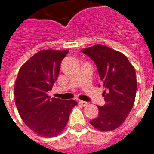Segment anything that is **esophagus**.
I'll list each match as a JSON object with an SVG mask.
<instances>
[{
  "label": "esophagus",
  "instance_id": "esophagus-1",
  "mask_svg": "<svg viewBox=\"0 0 154 154\" xmlns=\"http://www.w3.org/2000/svg\"><path fill=\"white\" fill-rule=\"evenodd\" d=\"M78 103H79L80 105L83 106V107H85V106H86L88 104L87 102H86V101H82V100H79V101H78Z\"/></svg>",
  "mask_w": 154,
  "mask_h": 154
}]
</instances>
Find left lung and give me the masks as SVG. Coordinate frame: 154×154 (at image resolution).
<instances>
[{
    "instance_id": "1",
    "label": "left lung",
    "mask_w": 154,
    "mask_h": 154,
    "mask_svg": "<svg viewBox=\"0 0 154 154\" xmlns=\"http://www.w3.org/2000/svg\"><path fill=\"white\" fill-rule=\"evenodd\" d=\"M82 51L95 63L106 88L103 94L105 104L98 106V117L90 123L102 131H113L123 123L135 103V68L126 55L106 45L97 44Z\"/></svg>"
}]
</instances>
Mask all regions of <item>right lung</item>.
I'll list each match as a JSON object with an SVG mask.
<instances>
[{
    "mask_svg": "<svg viewBox=\"0 0 154 154\" xmlns=\"http://www.w3.org/2000/svg\"><path fill=\"white\" fill-rule=\"evenodd\" d=\"M69 51L43 50L20 68L14 85L15 104L24 123L42 137L57 136L63 131L77 103L51 99L47 92L58 78L60 63Z\"/></svg>",
    "mask_w": 154,
    "mask_h": 154,
    "instance_id": "right-lung-1",
    "label": "right lung"
}]
</instances>
